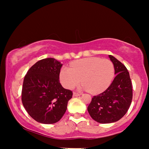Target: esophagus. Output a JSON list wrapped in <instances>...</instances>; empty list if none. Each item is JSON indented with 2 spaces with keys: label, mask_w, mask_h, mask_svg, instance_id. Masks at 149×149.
<instances>
[{
  "label": "esophagus",
  "mask_w": 149,
  "mask_h": 149,
  "mask_svg": "<svg viewBox=\"0 0 149 149\" xmlns=\"http://www.w3.org/2000/svg\"><path fill=\"white\" fill-rule=\"evenodd\" d=\"M81 94H79V93H73V97H77V96H79Z\"/></svg>",
  "instance_id": "obj_1"
}]
</instances>
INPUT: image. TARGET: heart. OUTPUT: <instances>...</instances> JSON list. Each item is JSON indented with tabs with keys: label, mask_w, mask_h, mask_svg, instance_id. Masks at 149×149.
<instances>
[{
	"label": "heart",
	"mask_w": 149,
	"mask_h": 149,
	"mask_svg": "<svg viewBox=\"0 0 149 149\" xmlns=\"http://www.w3.org/2000/svg\"><path fill=\"white\" fill-rule=\"evenodd\" d=\"M114 76V64L108 59L91 57L77 60L64 66L60 72V81L65 89H71L79 84L93 94L102 93L110 86Z\"/></svg>",
	"instance_id": "1"
}]
</instances>
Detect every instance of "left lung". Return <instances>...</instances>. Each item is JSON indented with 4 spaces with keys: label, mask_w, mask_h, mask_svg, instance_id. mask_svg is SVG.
<instances>
[{
    "label": "left lung",
    "mask_w": 149,
    "mask_h": 149,
    "mask_svg": "<svg viewBox=\"0 0 149 149\" xmlns=\"http://www.w3.org/2000/svg\"><path fill=\"white\" fill-rule=\"evenodd\" d=\"M108 57L114 64L116 77L107 90L93 97L87 107L91 117L100 123L120 120L127 112L133 97L132 84L126 67L112 55Z\"/></svg>",
    "instance_id": "1"
}]
</instances>
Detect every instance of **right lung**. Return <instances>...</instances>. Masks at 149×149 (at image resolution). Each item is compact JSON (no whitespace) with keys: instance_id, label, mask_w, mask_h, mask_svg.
<instances>
[{"instance_id":"obj_1","label":"right lung","mask_w":149,"mask_h":149,"mask_svg":"<svg viewBox=\"0 0 149 149\" xmlns=\"http://www.w3.org/2000/svg\"><path fill=\"white\" fill-rule=\"evenodd\" d=\"M62 66L52 58L42 59L32 65L24 77L22 101L30 116L39 123L58 122L72 97L71 91L60 83Z\"/></svg>"}]
</instances>
